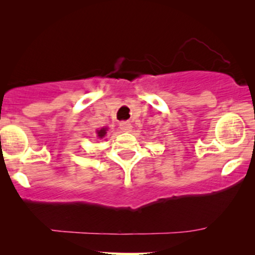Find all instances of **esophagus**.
Instances as JSON below:
<instances>
[{
	"instance_id": "obj_1",
	"label": "esophagus",
	"mask_w": 255,
	"mask_h": 255,
	"mask_svg": "<svg viewBox=\"0 0 255 255\" xmlns=\"http://www.w3.org/2000/svg\"><path fill=\"white\" fill-rule=\"evenodd\" d=\"M120 128L123 132H130L132 130V124L130 122H121Z\"/></svg>"
}]
</instances>
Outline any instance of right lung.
Instances as JSON below:
<instances>
[{"label":"right lung","mask_w":255,"mask_h":255,"mask_svg":"<svg viewBox=\"0 0 255 255\" xmlns=\"http://www.w3.org/2000/svg\"><path fill=\"white\" fill-rule=\"evenodd\" d=\"M107 134V128H102L101 130H97V137L103 138Z\"/></svg>","instance_id":"1"}]
</instances>
